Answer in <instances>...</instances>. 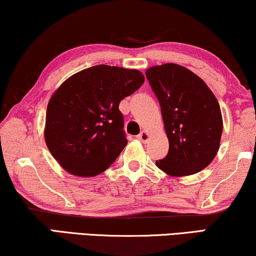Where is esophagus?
<instances>
[{"label":"esophagus","mask_w":256,"mask_h":256,"mask_svg":"<svg viewBox=\"0 0 256 256\" xmlns=\"http://www.w3.org/2000/svg\"><path fill=\"white\" fill-rule=\"evenodd\" d=\"M136 138H138V140H140L141 142H146L149 138V134L146 132H141Z\"/></svg>","instance_id":"esophagus-1"}]
</instances>
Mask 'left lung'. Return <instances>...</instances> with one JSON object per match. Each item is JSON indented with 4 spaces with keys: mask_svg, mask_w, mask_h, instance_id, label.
Segmentation results:
<instances>
[{
    "mask_svg": "<svg viewBox=\"0 0 256 256\" xmlns=\"http://www.w3.org/2000/svg\"><path fill=\"white\" fill-rule=\"evenodd\" d=\"M146 79L158 100L169 152L156 166L170 176L205 169L219 150L222 118L218 100L190 70L177 64L154 66Z\"/></svg>",
    "mask_w": 256,
    "mask_h": 256,
    "instance_id": "left-lung-1",
    "label": "left lung"
}]
</instances>
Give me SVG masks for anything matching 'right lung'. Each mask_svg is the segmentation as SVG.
<instances>
[{
    "mask_svg": "<svg viewBox=\"0 0 256 256\" xmlns=\"http://www.w3.org/2000/svg\"><path fill=\"white\" fill-rule=\"evenodd\" d=\"M144 82L138 70L96 65L65 80L48 101L45 142L70 174L96 176L127 144L120 101Z\"/></svg>",
    "mask_w": 256,
    "mask_h": 256,
    "instance_id": "add662e5",
    "label": "right lung"
}]
</instances>
